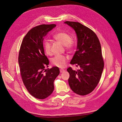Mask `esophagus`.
<instances>
[{
  "instance_id": "1",
  "label": "esophagus",
  "mask_w": 122,
  "mask_h": 122,
  "mask_svg": "<svg viewBox=\"0 0 122 122\" xmlns=\"http://www.w3.org/2000/svg\"><path fill=\"white\" fill-rule=\"evenodd\" d=\"M64 71H65V70H64V69H60V73H63V72H64Z\"/></svg>"
}]
</instances>
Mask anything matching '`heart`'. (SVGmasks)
Segmentation results:
<instances>
[{
	"mask_svg": "<svg viewBox=\"0 0 122 122\" xmlns=\"http://www.w3.org/2000/svg\"><path fill=\"white\" fill-rule=\"evenodd\" d=\"M53 37L54 39L62 44L64 45L65 47L69 50H71L75 46V42L74 40L71 38V36L69 34L65 31H60L55 33ZM43 48L47 54L51 53V43L46 40L43 42ZM67 58L65 56L58 55H56L51 60L52 64L56 67L59 68H64L66 64Z\"/></svg>",
	"mask_w": 122,
	"mask_h": 122,
	"instance_id": "b5f03b06",
	"label": "heart"
}]
</instances>
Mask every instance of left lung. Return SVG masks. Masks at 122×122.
<instances>
[{
  "mask_svg": "<svg viewBox=\"0 0 122 122\" xmlns=\"http://www.w3.org/2000/svg\"><path fill=\"white\" fill-rule=\"evenodd\" d=\"M64 23L75 30L78 38L76 51L70 64L80 68L77 71L71 67L67 69L70 74L69 84L75 93L86 95L97 87L103 71L101 44L94 32L85 25L76 22Z\"/></svg>",
  "mask_w": 122,
  "mask_h": 122,
  "instance_id": "obj_1",
  "label": "left lung"
}]
</instances>
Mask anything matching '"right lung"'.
<instances>
[{
  "label": "right lung",
  "mask_w": 122,
  "mask_h": 122,
  "mask_svg": "<svg viewBox=\"0 0 122 122\" xmlns=\"http://www.w3.org/2000/svg\"><path fill=\"white\" fill-rule=\"evenodd\" d=\"M56 26L43 24L32 28L23 38L19 51L18 63L23 82L28 92L37 99H44L52 93L54 81L60 73L57 67L45 69L49 60L44 54L43 41Z\"/></svg>",
  "instance_id": "obj_1"
}]
</instances>
